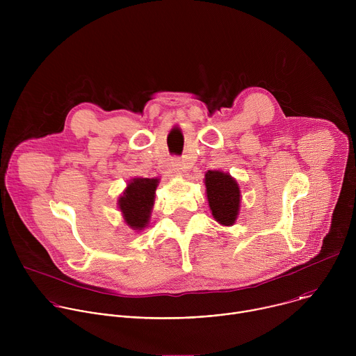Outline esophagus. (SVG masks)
I'll use <instances>...</instances> for the list:
<instances>
[{
	"label": "esophagus",
	"instance_id": "obj_1",
	"mask_svg": "<svg viewBox=\"0 0 356 356\" xmlns=\"http://www.w3.org/2000/svg\"><path fill=\"white\" fill-rule=\"evenodd\" d=\"M170 166H172V169H173V172L176 173V175H181L183 173V165H181V162L179 161V159H173L172 161V163H170Z\"/></svg>",
	"mask_w": 356,
	"mask_h": 356
}]
</instances>
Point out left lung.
Segmentation results:
<instances>
[{
    "label": "left lung",
    "instance_id": "left-lung-1",
    "mask_svg": "<svg viewBox=\"0 0 356 356\" xmlns=\"http://www.w3.org/2000/svg\"><path fill=\"white\" fill-rule=\"evenodd\" d=\"M209 204L214 218L222 225H232L239 211V187L228 175L218 170L206 173Z\"/></svg>",
    "mask_w": 356,
    "mask_h": 356
}]
</instances>
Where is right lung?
<instances>
[{
	"label": "right lung",
	"instance_id": "obj_1",
	"mask_svg": "<svg viewBox=\"0 0 356 356\" xmlns=\"http://www.w3.org/2000/svg\"><path fill=\"white\" fill-rule=\"evenodd\" d=\"M158 183V179H134L120 197V210L131 228L142 229L147 225Z\"/></svg>",
	"mask_w": 356,
	"mask_h": 356
}]
</instances>
